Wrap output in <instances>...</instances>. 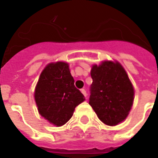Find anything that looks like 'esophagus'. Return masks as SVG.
<instances>
[{
	"label": "esophagus",
	"mask_w": 158,
	"mask_h": 158,
	"mask_svg": "<svg viewBox=\"0 0 158 158\" xmlns=\"http://www.w3.org/2000/svg\"><path fill=\"white\" fill-rule=\"evenodd\" d=\"M81 92H82V94L84 95V96H85V98H86V96H87L86 91H85V90H84V89H82V90H81Z\"/></svg>",
	"instance_id": "esophagus-1"
}]
</instances>
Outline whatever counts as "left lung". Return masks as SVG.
Instances as JSON below:
<instances>
[{"mask_svg": "<svg viewBox=\"0 0 158 158\" xmlns=\"http://www.w3.org/2000/svg\"><path fill=\"white\" fill-rule=\"evenodd\" d=\"M90 76L89 104L99 120L108 126L125 121L133 106L134 88L121 64L103 60L92 66Z\"/></svg>", "mask_w": 158, "mask_h": 158, "instance_id": "8db88e82", "label": "left lung"}]
</instances>
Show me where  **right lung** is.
<instances>
[{
    "label": "right lung",
    "mask_w": 158,
    "mask_h": 158,
    "mask_svg": "<svg viewBox=\"0 0 158 158\" xmlns=\"http://www.w3.org/2000/svg\"><path fill=\"white\" fill-rule=\"evenodd\" d=\"M34 98L41 116L56 127L68 122L74 110L85 99L74 86V79L65 61L48 64L42 71Z\"/></svg>",
    "instance_id": "obj_1"
}]
</instances>
